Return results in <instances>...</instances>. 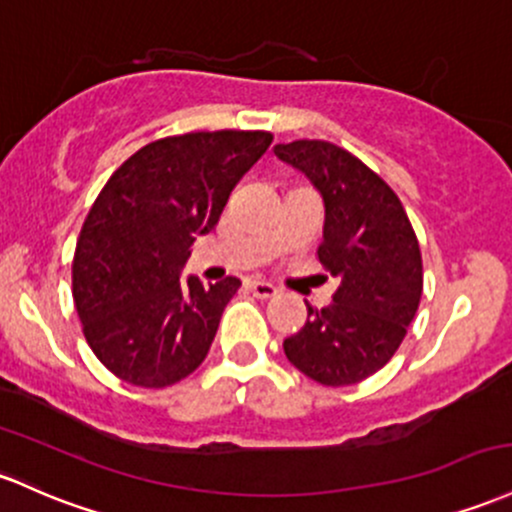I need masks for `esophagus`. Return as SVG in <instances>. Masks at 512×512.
<instances>
[{
  "mask_svg": "<svg viewBox=\"0 0 512 512\" xmlns=\"http://www.w3.org/2000/svg\"><path fill=\"white\" fill-rule=\"evenodd\" d=\"M247 289H250L257 299H272V296L279 294L277 286L269 284V282H262V279H252V282H247Z\"/></svg>",
  "mask_w": 512,
  "mask_h": 512,
  "instance_id": "esophagus-1",
  "label": "esophagus"
}]
</instances>
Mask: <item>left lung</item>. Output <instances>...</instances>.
<instances>
[{"mask_svg": "<svg viewBox=\"0 0 512 512\" xmlns=\"http://www.w3.org/2000/svg\"><path fill=\"white\" fill-rule=\"evenodd\" d=\"M323 196L320 265L338 277L333 303L308 306L284 355L323 386H350L396 355L423 294V257L401 199L379 174L328 140L274 145Z\"/></svg>", "mask_w": 512, "mask_h": 512, "instance_id": "left-lung-1", "label": "left lung"}]
</instances>
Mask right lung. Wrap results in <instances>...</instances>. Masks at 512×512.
<instances>
[{
  "label": "right lung",
  "mask_w": 512,
  "mask_h": 512,
  "mask_svg": "<svg viewBox=\"0 0 512 512\" xmlns=\"http://www.w3.org/2000/svg\"><path fill=\"white\" fill-rule=\"evenodd\" d=\"M267 131H199L148 143L109 177L72 260V299L97 359L119 379L165 389L209 355L226 277L182 282L196 235L216 228L240 177L267 153Z\"/></svg>",
  "instance_id": "obj_1"
}]
</instances>
